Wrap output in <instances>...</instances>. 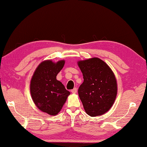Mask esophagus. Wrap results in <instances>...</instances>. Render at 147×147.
<instances>
[{
    "label": "esophagus",
    "instance_id": "obj_1",
    "mask_svg": "<svg viewBox=\"0 0 147 147\" xmlns=\"http://www.w3.org/2000/svg\"><path fill=\"white\" fill-rule=\"evenodd\" d=\"M77 88H74L73 90H71V92L73 94H75V93H77Z\"/></svg>",
    "mask_w": 147,
    "mask_h": 147
}]
</instances>
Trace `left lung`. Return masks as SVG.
<instances>
[{"label":"left lung","instance_id":"8db88e82","mask_svg":"<svg viewBox=\"0 0 147 147\" xmlns=\"http://www.w3.org/2000/svg\"><path fill=\"white\" fill-rule=\"evenodd\" d=\"M84 82L78 90L85 112L90 117L105 114L117 97V81L111 69L98 57L77 62Z\"/></svg>","mask_w":147,"mask_h":147}]
</instances>
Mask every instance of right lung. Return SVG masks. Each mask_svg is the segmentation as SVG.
Wrapping results in <instances>:
<instances>
[{
	"instance_id": "right-lung-1",
	"label": "right lung",
	"mask_w": 147,
	"mask_h": 147,
	"mask_svg": "<svg viewBox=\"0 0 147 147\" xmlns=\"http://www.w3.org/2000/svg\"><path fill=\"white\" fill-rule=\"evenodd\" d=\"M65 63V60L56 63L43 61L36 68L30 80V92L33 102L40 111L49 115H57L70 94L56 79Z\"/></svg>"
}]
</instances>
